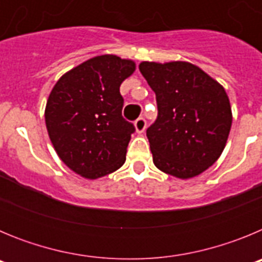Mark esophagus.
I'll return each instance as SVG.
<instances>
[{
	"mask_svg": "<svg viewBox=\"0 0 262 262\" xmlns=\"http://www.w3.org/2000/svg\"><path fill=\"white\" fill-rule=\"evenodd\" d=\"M145 127H147V122H145L144 118H138V119L135 120V129L138 134L144 133Z\"/></svg>",
	"mask_w": 262,
	"mask_h": 262,
	"instance_id": "esophagus-1",
	"label": "esophagus"
}]
</instances>
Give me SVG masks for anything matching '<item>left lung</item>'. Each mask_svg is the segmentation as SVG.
Wrapping results in <instances>:
<instances>
[{
    "label": "left lung",
    "instance_id": "8db88e82",
    "mask_svg": "<svg viewBox=\"0 0 262 262\" xmlns=\"http://www.w3.org/2000/svg\"><path fill=\"white\" fill-rule=\"evenodd\" d=\"M139 69L159 110L147 129L154 164L181 180L200 176L221 157L230 135L232 111L226 90L187 61H143Z\"/></svg>",
    "mask_w": 262,
    "mask_h": 262
}]
</instances>
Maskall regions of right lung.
I'll list each match as a JSON object with an SVG mask.
<instances>
[{
	"label": "right lung",
	"mask_w": 262,
	"mask_h": 262,
	"mask_svg": "<svg viewBox=\"0 0 262 262\" xmlns=\"http://www.w3.org/2000/svg\"><path fill=\"white\" fill-rule=\"evenodd\" d=\"M135 68L133 60L101 55L64 73L51 90L48 136L60 160L81 177L97 180L126 161L135 128L122 117L119 88Z\"/></svg>",
	"instance_id": "obj_1"
}]
</instances>
